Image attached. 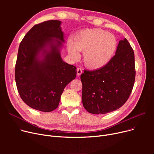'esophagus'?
Instances as JSON below:
<instances>
[{
  "label": "esophagus",
  "mask_w": 154,
  "mask_h": 154,
  "mask_svg": "<svg viewBox=\"0 0 154 154\" xmlns=\"http://www.w3.org/2000/svg\"><path fill=\"white\" fill-rule=\"evenodd\" d=\"M82 74V69L80 68V67L77 68V75L78 76H80Z\"/></svg>",
  "instance_id": "obj_1"
}]
</instances>
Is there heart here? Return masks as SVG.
I'll list each match as a JSON object with an SVG mask.
<instances>
[{
  "mask_svg": "<svg viewBox=\"0 0 154 154\" xmlns=\"http://www.w3.org/2000/svg\"><path fill=\"white\" fill-rule=\"evenodd\" d=\"M117 47L115 36L100 29L80 31L67 44L72 57L77 59L79 51L84 52V63L92 69H99L107 66L114 57Z\"/></svg>",
  "mask_w": 154,
  "mask_h": 154,
  "instance_id": "b5f03b06",
  "label": "heart"
}]
</instances>
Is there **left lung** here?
I'll return each instance as SVG.
<instances>
[{"label":"left lung","mask_w":154,"mask_h":154,"mask_svg":"<svg viewBox=\"0 0 154 154\" xmlns=\"http://www.w3.org/2000/svg\"><path fill=\"white\" fill-rule=\"evenodd\" d=\"M135 79L134 50L124 38L119 41L116 55L107 66L95 70H85L80 75L84 107L93 114L119 109L130 96Z\"/></svg>","instance_id":"1"}]
</instances>
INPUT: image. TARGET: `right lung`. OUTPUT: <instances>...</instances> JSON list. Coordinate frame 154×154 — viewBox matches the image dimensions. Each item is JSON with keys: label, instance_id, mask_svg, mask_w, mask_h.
Masks as SVG:
<instances>
[{"label": "right lung", "instance_id": "obj_1", "mask_svg": "<svg viewBox=\"0 0 154 154\" xmlns=\"http://www.w3.org/2000/svg\"><path fill=\"white\" fill-rule=\"evenodd\" d=\"M60 23L59 20H51L36 24L19 47L15 68L19 94L27 106L42 112L58 107L64 88L77 74L76 67L61 58L60 40L64 42V39ZM47 46L51 49L47 52ZM40 52H43L42 60L38 57Z\"/></svg>", "mask_w": 154, "mask_h": 154}]
</instances>
